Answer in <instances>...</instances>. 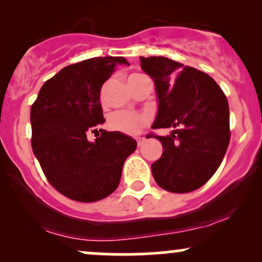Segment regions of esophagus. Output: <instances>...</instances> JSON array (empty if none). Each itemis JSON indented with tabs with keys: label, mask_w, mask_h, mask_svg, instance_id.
I'll return each mask as SVG.
<instances>
[{
	"label": "esophagus",
	"mask_w": 262,
	"mask_h": 262,
	"mask_svg": "<svg viewBox=\"0 0 262 262\" xmlns=\"http://www.w3.org/2000/svg\"><path fill=\"white\" fill-rule=\"evenodd\" d=\"M135 140H137V143H138V145H141V144L144 143V141H145V138H143V137H137L135 138Z\"/></svg>",
	"instance_id": "esophagus-1"
}]
</instances>
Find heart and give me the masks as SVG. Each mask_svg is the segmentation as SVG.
Listing matches in <instances>:
<instances>
[{"mask_svg":"<svg viewBox=\"0 0 262 262\" xmlns=\"http://www.w3.org/2000/svg\"><path fill=\"white\" fill-rule=\"evenodd\" d=\"M149 119L145 114L118 111L114 112L108 118V127L112 130L121 132L124 134H137L144 125L148 124Z\"/></svg>","mask_w":262,"mask_h":262,"instance_id":"obj_1","label":"heart"}]
</instances>
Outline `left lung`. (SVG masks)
Listing matches in <instances>:
<instances>
[{"instance_id": "left-lung-1", "label": "left lung", "mask_w": 262, "mask_h": 262, "mask_svg": "<svg viewBox=\"0 0 262 262\" xmlns=\"http://www.w3.org/2000/svg\"><path fill=\"white\" fill-rule=\"evenodd\" d=\"M140 68L154 81L158 113L151 128H173L155 137L162 155L151 165L161 188L186 193L214 175L230 140L229 106L209 75L164 56H140Z\"/></svg>"}]
</instances>
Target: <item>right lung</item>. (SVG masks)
<instances>
[{
	"label": "right lung",
	"mask_w": 262,
	"mask_h": 262,
	"mask_svg": "<svg viewBox=\"0 0 262 262\" xmlns=\"http://www.w3.org/2000/svg\"><path fill=\"white\" fill-rule=\"evenodd\" d=\"M129 65L123 56H104L69 65L44 82L31 108L32 148L49 182L60 193L96 202L116 191L123 164L137 141L121 132H102L95 141L89 132L104 123L101 87Z\"/></svg>",
	"instance_id": "right-lung-1"
}]
</instances>
